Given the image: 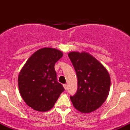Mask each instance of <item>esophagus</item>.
I'll return each instance as SVG.
<instances>
[{
    "instance_id": "obj_1",
    "label": "esophagus",
    "mask_w": 130,
    "mask_h": 130,
    "mask_svg": "<svg viewBox=\"0 0 130 130\" xmlns=\"http://www.w3.org/2000/svg\"><path fill=\"white\" fill-rule=\"evenodd\" d=\"M63 87H64V88H65V90H67V84H63Z\"/></svg>"
}]
</instances>
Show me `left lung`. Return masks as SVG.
Instances as JSON below:
<instances>
[{
    "label": "left lung",
    "mask_w": 130,
    "mask_h": 130,
    "mask_svg": "<svg viewBox=\"0 0 130 130\" xmlns=\"http://www.w3.org/2000/svg\"><path fill=\"white\" fill-rule=\"evenodd\" d=\"M77 77V90L70 96L73 105L82 113H90L98 109L109 94L110 77L102 64L85 52L68 54Z\"/></svg>",
    "instance_id": "left-lung-1"
}]
</instances>
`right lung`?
Instances as JSON below:
<instances>
[{
    "label": "right lung",
    "instance_id": "obj_1",
    "mask_svg": "<svg viewBox=\"0 0 130 130\" xmlns=\"http://www.w3.org/2000/svg\"><path fill=\"white\" fill-rule=\"evenodd\" d=\"M63 56L53 48L37 51L21 69L18 78L19 88L23 100L38 111L50 110L65 89L57 82L55 65Z\"/></svg>",
    "mask_w": 130,
    "mask_h": 130
}]
</instances>
